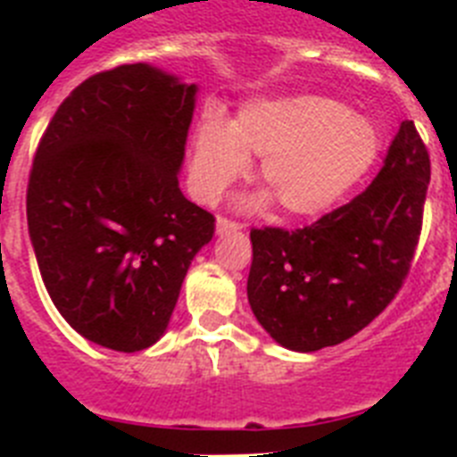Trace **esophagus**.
<instances>
[{
  "label": "esophagus",
  "mask_w": 457,
  "mask_h": 457,
  "mask_svg": "<svg viewBox=\"0 0 457 457\" xmlns=\"http://www.w3.org/2000/svg\"><path fill=\"white\" fill-rule=\"evenodd\" d=\"M242 226L237 224V221H231L226 220V217H217V233H231V231H240Z\"/></svg>",
  "instance_id": "34e87169"
}]
</instances>
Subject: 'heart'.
<instances>
[{
	"mask_svg": "<svg viewBox=\"0 0 457 457\" xmlns=\"http://www.w3.org/2000/svg\"><path fill=\"white\" fill-rule=\"evenodd\" d=\"M382 151V135L341 100L295 96L252 100L224 123L208 116L196 128L189 155V187L212 204L247 171V157H261L256 179L281 212L309 220L345 196L364 179Z\"/></svg>",
	"mask_w": 457,
	"mask_h": 457,
	"instance_id": "1",
	"label": "heart"
}]
</instances>
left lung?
Here are the masks:
<instances>
[{
    "label": "left lung",
    "instance_id": "8db88e82",
    "mask_svg": "<svg viewBox=\"0 0 457 457\" xmlns=\"http://www.w3.org/2000/svg\"><path fill=\"white\" fill-rule=\"evenodd\" d=\"M428 183L426 144L403 120L385 167L350 204L295 231L252 228L247 297L265 332L295 353H316L373 322L410 272Z\"/></svg>",
    "mask_w": 457,
    "mask_h": 457
}]
</instances>
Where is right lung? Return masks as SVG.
<instances>
[{
    "mask_svg": "<svg viewBox=\"0 0 457 457\" xmlns=\"http://www.w3.org/2000/svg\"><path fill=\"white\" fill-rule=\"evenodd\" d=\"M196 84L148 63L84 79L40 139L27 224L40 277L68 325L116 353L167 332L215 217L179 187Z\"/></svg>",
    "mask_w": 457,
    "mask_h": 457,
    "instance_id": "right-lung-1",
    "label": "right lung"
}]
</instances>
